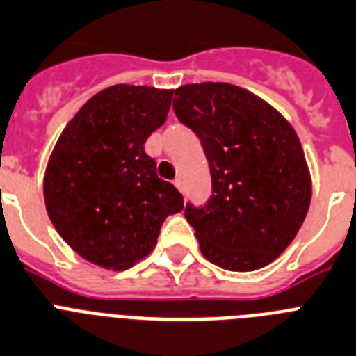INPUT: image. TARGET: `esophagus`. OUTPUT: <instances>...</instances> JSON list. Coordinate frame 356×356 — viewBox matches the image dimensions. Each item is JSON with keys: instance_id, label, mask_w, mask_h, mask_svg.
I'll list each match as a JSON object with an SVG mask.
<instances>
[{"instance_id": "34e87169", "label": "esophagus", "mask_w": 356, "mask_h": 356, "mask_svg": "<svg viewBox=\"0 0 356 356\" xmlns=\"http://www.w3.org/2000/svg\"><path fill=\"white\" fill-rule=\"evenodd\" d=\"M174 184H175V188H177L179 191H182V179H181V177H177V179H175V181H174Z\"/></svg>"}]
</instances>
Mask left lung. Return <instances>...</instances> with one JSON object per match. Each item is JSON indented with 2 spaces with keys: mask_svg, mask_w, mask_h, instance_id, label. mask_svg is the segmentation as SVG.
Returning <instances> with one entry per match:
<instances>
[{
  "mask_svg": "<svg viewBox=\"0 0 356 356\" xmlns=\"http://www.w3.org/2000/svg\"><path fill=\"white\" fill-rule=\"evenodd\" d=\"M175 97V116L197 134L211 174V197L184 209L200 252L225 270L265 267L296 238L310 206L298 134L274 107L238 86L188 84Z\"/></svg>",
  "mask_w": 356,
  "mask_h": 356,
  "instance_id": "8db88e82",
  "label": "left lung"
}]
</instances>
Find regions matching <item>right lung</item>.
I'll return each instance as SVG.
<instances>
[{"label":"right lung","mask_w":356,"mask_h":356,"mask_svg":"<svg viewBox=\"0 0 356 356\" xmlns=\"http://www.w3.org/2000/svg\"><path fill=\"white\" fill-rule=\"evenodd\" d=\"M174 91L118 84L86 102L55 145L44 175L49 220L95 265L125 270L150 254L182 195L157 177L145 141L166 122Z\"/></svg>","instance_id":"add662e5"}]
</instances>
